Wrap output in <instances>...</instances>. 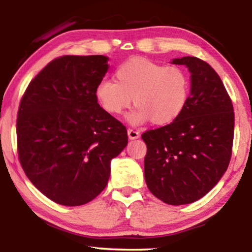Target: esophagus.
I'll list each match as a JSON object with an SVG mask.
<instances>
[{
    "mask_svg": "<svg viewBox=\"0 0 252 252\" xmlns=\"http://www.w3.org/2000/svg\"><path fill=\"white\" fill-rule=\"evenodd\" d=\"M127 134H128L129 140H136L140 137V132H137V130H134V129H130V128L127 129Z\"/></svg>",
    "mask_w": 252,
    "mask_h": 252,
    "instance_id": "34e87169",
    "label": "esophagus"
}]
</instances>
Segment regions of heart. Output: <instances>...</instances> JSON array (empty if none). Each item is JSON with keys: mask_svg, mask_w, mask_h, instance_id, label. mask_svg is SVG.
I'll return each instance as SVG.
<instances>
[{"mask_svg": "<svg viewBox=\"0 0 252 252\" xmlns=\"http://www.w3.org/2000/svg\"><path fill=\"white\" fill-rule=\"evenodd\" d=\"M115 80H102L96 87L99 104L110 115H120L133 103L135 109L126 116L130 125L150 120L167 125L181 115L187 105L190 84L182 68L166 66L147 58L134 57L116 71Z\"/></svg>", "mask_w": 252, "mask_h": 252, "instance_id": "heart-1", "label": "heart"}]
</instances>
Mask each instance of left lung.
Instances as JSON below:
<instances>
[{"label": "left lung", "instance_id": "8db88e82", "mask_svg": "<svg viewBox=\"0 0 252 252\" xmlns=\"http://www.w3.org/2000/svg\"><path fill=\"white\" fill-rule=\"evenodd\" d=\"M190 73V95L174 122L142 134L147 144L144 179L166 204H189L208 194L228 167L234 110L225 86L204 61L174 58Z\"/></svg>", "mask_w": 252, "mask_h": 252}]
</instances>
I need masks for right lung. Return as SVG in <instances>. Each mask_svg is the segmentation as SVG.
Here are the masks:
<instances>
[{"mask_svg": "<svg viewBox=\"0 0 252 252\" xmlns=\"http://www.w3.org/2000/svg\"><path fill=\"white\" fill-rule=\"evenodd\" d=\"M109 57L63 56L31 81L17 117L22 167L35 188L65 206L91 202L128 142L126 127L102 109L96 87Z\"/></svg>", "mask_w": 252, "mask_h": 252, "instance_id": "1", "label": "right lung"}]
</instances>
